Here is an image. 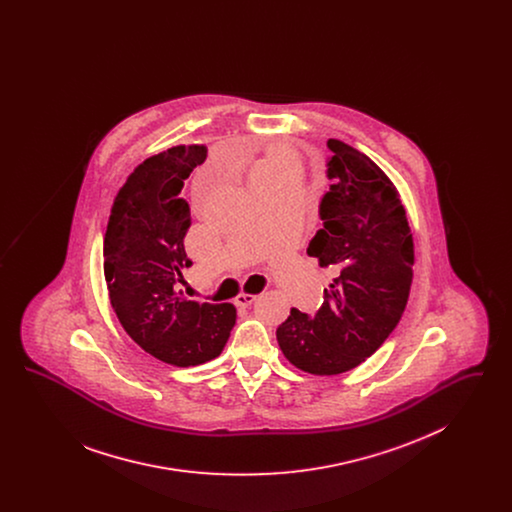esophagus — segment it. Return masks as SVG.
I'll list each match as a JSON object with an SVG mask.
<instances>
[{
  "label": "esophagus",
  "instance_id": "obj_1",
  "mask_svg": "<svg viewBox=\"0 0 512 512\" xmlns=\"http://www.w3.org/2000/svg\"><path fill=\"white\" fill-rule=\"evenodd\" d=\"M257 299V295H253V293H240L236 299H234V303H236V307H249L253 301Z\"/></svg>",
  "mask_w": 512,
  "mask_h": 512
}]
</instances>
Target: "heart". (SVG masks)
Wrapping results in <instances>:
<instances>
[{"mask_svg": "<svg viewBox=\"0 0 512 512\" xmlns=\"http://www.w3.org/2000/svg\"><path fill=\"white\" fill-rule=\"evenodd\" d=\"M299 163L290 151L286 149H272L267 157L259 163L255 169V174L261 176H276V174H288V172H297Z\"/></svg>", "mask_w": 512, "mask_h": 512, "instance_id": "b5f03b06", "label": "heart"}]
</instances>
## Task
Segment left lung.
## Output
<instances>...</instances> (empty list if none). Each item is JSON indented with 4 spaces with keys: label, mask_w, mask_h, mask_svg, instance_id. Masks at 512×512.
<instances>
[{
    "label": "left lung",
    "mask_w": 512,
    "mask_h": 512,
    "mask_svg": "<svg viewBox=\"0 0 512 512\" xmlns=\"http://www.w3.org/2000/svg\"><path fill=\"white\" fill-rule=\"evenodd\" d=\"M328 192L309 257L332 267L315 315L292 309L276 338L293 366L332 376L361 365L399 324L413 282V234L395 186L361 151L328 140Z\"/></svg>",
    "instance_id": "8db88e82"
}]
</instances>
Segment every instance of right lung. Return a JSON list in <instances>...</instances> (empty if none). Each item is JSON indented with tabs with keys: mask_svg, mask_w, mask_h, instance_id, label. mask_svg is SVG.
<instances>
[{
	"mask_svg": "<svg viewBox=\"0 0 512 512\" xmlns=\"http://www.w3.org/2000/svg\"><path fill=\"white\" fill-rule=\"evenodd\" d=\"M207 157L203 146L171 147L146 159L115 197L103 240L111 305L126 334L155 359L174 366L219 357L236 324L232 303L182 295L192 267L184 238L192 226L184 180Z\"/></svg>",
	"mask_w": 512,
	"mask_h": 512,
	"instance_id": "add662e5",
	"label": "right lung"
}]
</instances>
